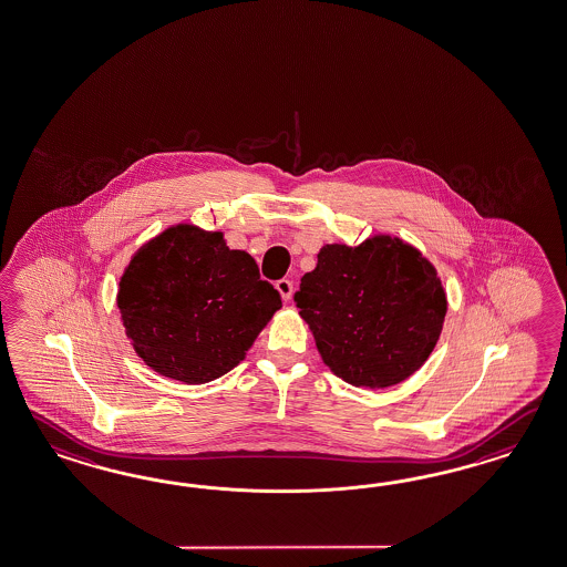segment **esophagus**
<instances>
[{"label": "esophagus", "mask_w": 567, "mask_h": 567, "mask_svg": "<svg viewBox=\"0 0 567 567\" xmlns=\"http://www.w3.org/2000/svg\"><path fill=\"white\" fill-rule=\"evenodd\" d=\"M277 289L278 292L282 295V299H285V301H290V299H292V282H290L289 278L278 280Z\"/></svg>", "instance_id": "esophagus-1"}]
</instances>
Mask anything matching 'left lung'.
Returning a JSON list of instances; mask_svg holds the SVG:
<instances>
[{"mask_svg": "<svg viewBox=\"0 0 567 567\" xmlns=\"http://www.w3.org/2000/svg\"><path fill=\"white\" fill-rule=\"evenodd\" d=\"M295 301L323 364L367 389L410 379L432 354L449 309L434 264L389 234L326 244Z\"/></svg>", "mask_w": 567, "mask_h": 567, "instance_id": "8db88e82", "label": "left lung"}]
</instances>
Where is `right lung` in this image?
Instances as JSON below:
<instances>
[{
	"instance_id": "right-lung-1",
	"label": "right lung",
	"mask_w": 567,
	"mask_h": 567,
	"mask_svg": "<svg viewBox=\"0 0 567 567\" xmlns=\"http://www.w3.org/2000/svg\"><path fill=\"white\" fill-rule=\"evenodd\" d=\"M116 305L138 359L162 377L203 385L246 359L282 299L223 231L178 223L133 254Z\"/></svg>"
}]
</instances>
